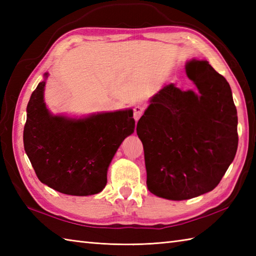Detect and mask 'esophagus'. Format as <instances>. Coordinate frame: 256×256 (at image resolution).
<instances>
[{
  "mask_svg": "<svg viewBox=\"0 0 256 256\" xmlns=\"http://www.w3.org/2000/svg\"><path fill=\"white\" fill-rule=\"evenodd\" d=\"M143 108L142 106H135L134 108V113H133V118H134V120L135 121H138L140 120V118L142 116V114H143Z\"/></svg>",
  "mask_w": 256,
  "mask_h": 256,
  "instance_id": "obj_1",
  "label": "esophagus"
}]
</instances>
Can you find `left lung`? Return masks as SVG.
Listing matches in <instances>:
<instances>
[{"mask_svg": "<svg viewBox=\"0 0 256 256\" xmlns=\"http://www.w3.org/2000/svg\"><path fill=\"white\" fill-rule=\"evenodd\" d=\"M186 74L197 90L165 86L150 98L136 126L148 190L176 201L218 186L238 142L236 108L226 78L196 59L186 64Z\"/></svg>", "mask_w": 256, "mask_h": 256, "instance_id": "left-lung-1", "label": "left lung"}]
</instances>
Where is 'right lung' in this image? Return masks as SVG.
Wrapping results in <instances>:
<instances>
[{
	"mask_svg": "<svg viewBox=\"0 0 256 256\" xmlns=\"http://www.w3.org/2000/svg\"><path fill=\"white\" fill-rule=\"evenodd\" d=\"M50 74L38 84L27 104L24 148L38 179L72 196L101 192L108 168L120 145L133 134L132 108L84 116L52 114L44 92Z\"/></svg>",
	"mask_w": 256,
	"mask_h": 256,
	"instance_id": "add662e5",
	"label": "right lung"
}]
</instances>
